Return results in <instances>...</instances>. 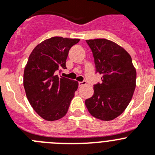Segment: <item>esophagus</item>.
<instances>
[{"label":"esophagus","instance_id":"obj_1","mask_svg":"<svg viewBox=\"0 0 155 155\" xmlns=\"http://www.w3.org/2000/svg\"><path fill=\"white\" fill-rule=\"evenodd\" d=\"M87 84V82L86 81H82V82H79V87H82V86H84Z\"/></svg>","mask_w":155,"mask_h":155}]
</instances>
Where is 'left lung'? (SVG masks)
<instances>
[{
  "label": "left lung",
  "mask_w": 155,
  "mask_h": 155,
  "mask_svg": "<svg viewBox=\"0 0 155 155\" xmlns=\"http://www.w3.org/2000/svg\"><path fill=\"white\" fill-rule=\"evenodd\" d=\"M93 53L96 73L102 75L85 101L88 111L102 120H112L124 111L136 88V71L129 53L105 38L87 40Z\"/></svg>",
  "instance_id": "left-lung-1"
}]
</instances>
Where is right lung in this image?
<instances>
[{"instance_id": "obj_1", "label": "right lung", "mask_w": 155, "mask_h": 155, "mask_svg": "<svg viewBox=\"0 0 155 155\" xmlns=\"http://www.w3.org/2000/svg\"><path fill=\"white\" fill-rule=\"evenodd\" d=\"M79 41L53 37L38 44L29 56L23 87L31 106L46 120L53 121L65 116L77 90L78 82L57 74L67 68L68 51Z\"/></svg>"}]
</instances>
